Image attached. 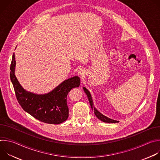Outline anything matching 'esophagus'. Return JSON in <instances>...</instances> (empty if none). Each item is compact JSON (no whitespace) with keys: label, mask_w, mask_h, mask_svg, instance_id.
Instances as JSON below:
<instances>
[{"label":"esophagus","mask_w":160,"mask_h":160,"mask_svg":"<svg viewBox=\"0 0 160 160\" xmlns=\"http://www.w3.org/2000/svg\"><path fill=\"white\" fill-rule=\"evenodd\" d=\"M86 71L84 69V68H80V69L78 70V74L82 77H83L85 75Z\"/></svg>","instance_id":"34e87169"}]
</instances>
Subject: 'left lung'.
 <instances>
[{
  "label": "left lung",
  "instance_id": "8db88e82",
  "mask_svg": "<svg viewBox=\"0 0 160 160\" xmlns=\"http://www.w3.org/2000/svg\"><path fill=\"white\" fill-rule=\"evenodd\" d=\"M83 89L84 90V92L86 93L87 97H88V101L90 102V106H91V108L92 109V110L94 111V114L96 116V117L102 121L103 122H106V123H118V121H116V120H111L105 116H104L102 114H101L100 112H99L94 107V104H93V102H92V97H91V95L89 92V91L85 88V87H83Z\"/></svg>",
  "mask_w": 160,
  "mask_h": 160
}]
</instances>
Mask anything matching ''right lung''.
Masks as SVG:
<instances>
[{
	"label": "right lung",
	"mask_w": 160,
	"mask_h": 160,
	"mask_svg": "<svg viewBox=\"0 0 160 160\" xmlns=\"http://www.w3.org/2000/svg\"><path fill=\"white\" fill-rule=\"evenodd\" d=\"M16 61L12 55L10 66V78L12 83L16 99L26 112L38 120L49 124H59L69 116L67 96L75 87H79L80 78L77 76L64 80L51 92L38 95L26 91L14 75Z\"/></svg>",
	"instance_id": "add662e5"
}]
</instances>
